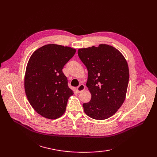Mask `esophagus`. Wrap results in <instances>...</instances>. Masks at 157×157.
<instances>
[{"mask_svg": "<svg viewBox=\"0 0 157 157\" xmlns=\"http://www.w3.org/2000/svg\"><path fill=\"white\" fill-rule=\"evenodd\" d=\"M84 90H85V86L83 84H80L79 86L77 88V92H81L82 91H83Z\"/></svg>", "mask_w": 157, "mask_h": 157, "instance_id": "1", "label": "esophagus"}]
</instances>
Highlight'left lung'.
Listing matches in <instances>:
<instances>
[{
	"label": "left lung",
	"instance_id": "1",
	"mask_svg": "<svg viewBox=\"0 0 157 157\" xmlns=\"http://www.w3.org/2000/svg\"><path fill=\"white\" fill-rule=\"evenodd\" d=\"M78 55L88 69L86 86L92 94L91 100L83 103L84 111L94 119H107L124 101L129 81L126 61L107 44L78 49Z\"/></svg>",
	"mask_w": 157,
	"mask_h": 157
}]
</instances>
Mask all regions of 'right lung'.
I'll use <instances>...</instances> for the list:
<instances>
[{
    "label": "right lung",
    "instance_id": "right-lung-1",
    "mask_svg": "<svg viewBox=\"0 0 157 157\" xmlns=\"http://www.w3.org/2000/svg\"><path fill=\"white\" fill-rule=\"evenodd\" d=\"M75 52L68 46L47 44L31 55L25 71V91L31 106L41 116L56 119L65 113L73 92L62 69Z\"/></svg>",
    "mask_w": 157,
    "mask_h": 157
}]
</instances>
